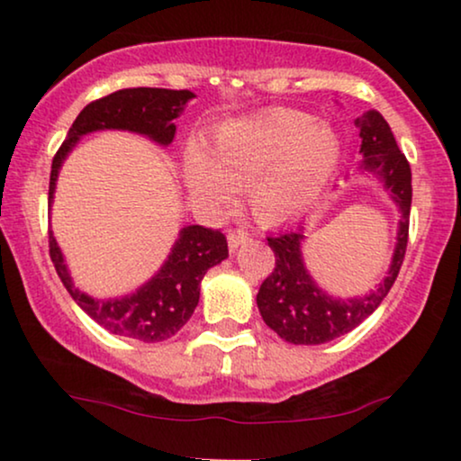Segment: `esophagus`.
I'll use <instances>...</instances> for the list:
<instances>
[{"mask_svg":"<svg viewBox=\"0 0 461 461\" xmlns=\"http://www.w3.org/2000/svg\"><path fill=\"white\" fill-rule=\"evenodd\" d=\"M249 230H245V229H237V230H230L229 232V248L230 249H237L239 245H243V243H248L249 241Z\"/></svg>","mask_w":461,"mask_h":461,"instance_id":"34e87169","label":"esophagus"}]
</instances>
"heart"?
<instances>
[{
    "mask_svg": "<svg viewBox=\"0 0 461 461\" xmlns=\"http://www.w3.org/2000/svg\"><path fill=\"white\" fill-rule=\"evenodd\" d=\"M339 153L342 142L330 123L302 111L268 109L220 123L210 153L186 147L182 176L193 197L207 205L230 203L237 186H248L256 216L276 224L319 199Z\"/></svg>",
    "mask_w": 461,
    "mask_h": 461,
    "instance_id": "1",
    "label": "heart"
}]
</instances>
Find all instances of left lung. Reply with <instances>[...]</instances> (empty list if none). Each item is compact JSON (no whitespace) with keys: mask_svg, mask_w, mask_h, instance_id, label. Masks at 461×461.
<instances>
[{"mask_svg":"<svg viewBox=\"0 0 461 461\" xmlns=\"http://www.w3.org/2000/svg\"><path fill=\"white\" fill-rule=\"evenodd\" d=\"M355 123L365 157L361 167L384 182V188L401 210L393 262L388 275L374 292L350 300L333 298L314 283L304 267L300 249L304 241V226L268 237L270 249L275 251V270L264 279L256 302L264 323L279 333L285 342L306 346L325 344L355 330L386 298L405 258L409 210H411V167L380 113H363Z\"/></svg>","mask_w":461,"mask_h":461,"instance_id":"obj_1","label":"left lung"}]
</instances>
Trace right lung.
Masks as SVG:
<instances>
[{
    "label": "right lung",
    "mask_w": 461,
    "mask_h": 461,
    "mask_svg": "<svg viewBox=\"0 0 461 461\" xmlns=\"http://www.w3.org/2000/svg\"><path fill=\"white\" fill-rule=\"evenodd\" d=\"M194 98L188 90H166V87H128L109 96L94 100L79 113L67 140L60 144L52 159L50 172L48 205L52 207L56 178L62 161L71 153L81 136L98 130H128L136 131L167 147L174 140V119L180 117L186 103ZM50 232V258L62 285L77 302L87 317L103 325L115 336L140 339V342H163L180 331V327L191 319L199 304V285L207 270L229 258V243L220 230L193 224L180 230L172 254L157 275L144 283L134 294L117 300H96L79 292L62 258L56 239Z\"/></svg>",
    "instance_id": "add662e5"
}]
</instances>
